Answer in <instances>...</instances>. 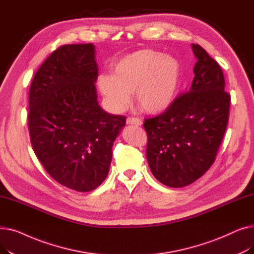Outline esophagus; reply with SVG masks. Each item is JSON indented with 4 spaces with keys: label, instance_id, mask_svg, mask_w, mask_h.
<instances>
[{
    "label": "esophagus",
    "instance_id": "esophagus-1",
    "mask_svg": "<svg viewBox=\"0 0 254 254\" xmlns=\"http://www.w3.org/2000/svg\"><path fill=\"white\" fill-rule=\"evenodd\" d=\"M127 125H134V126H142V120L136 117H128L127 119Z\"/></svg>",
    "mask_w": 254,
    "mask_h": 254
}]
</instances>
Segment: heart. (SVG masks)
<instances>
[{"instance_id":"obj_1","label":"heart","mask_w":254,"mask_h":254,"mask_svg":"<svg viewBox=\"0 0 254 254\" xmlns=\"http://www.w3.org/2000/svg\"><path fill=\"white\" fill-rule=\"evenodd\" d=\"M180 75L176 59L153 49H142L118 60L112 75L102 74L98 87L107 106L115 113L125 109L130 92L145 112L155 114L166 110L174 99Z\"/></svg>"}]
</instances>
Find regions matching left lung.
I'll return each mask as SVG.
<instances>
[{"instance_id":"1","label":"left lung","mask_w":254,"mask_h":254,"mask_svg":"<svg viewBox=\"0 0 254 254\" xmlns=\"http://www.w3.org/2000/svg\"><path fill=\"white\" fill-rule=\"evenodd\" d=\"M193 80L169 108L145 119L146 156L153 176L170 188H183L214 163L228 126L231 96L219 64L197 44Z\"/></svg>"}]
</instances>
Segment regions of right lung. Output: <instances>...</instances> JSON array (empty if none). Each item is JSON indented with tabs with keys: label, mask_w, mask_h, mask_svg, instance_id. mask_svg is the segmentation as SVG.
<instances>
[{
	"label": "right lung",
	"mask_w": 254,
	"mask_h": 254,
	"mask_svg": "<svg viewBox=\"0 0 254 254\" xmlns=\"http://www.w3.org/2000/svg\"><path fill=\"white\" fill-rule=\"evenodd\" d=\"M93 44L64 45L36 72L29 95L33 149L48 174L65 188L86 192L108 175L112 146L126 117L98 103Z\"/></svg>",
	"instance_id": "1"
}]
</instances>
